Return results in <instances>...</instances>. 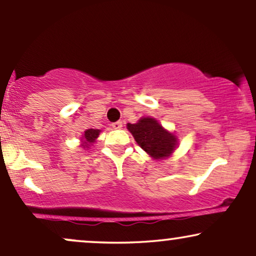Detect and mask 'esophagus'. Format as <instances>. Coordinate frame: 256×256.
<instances>
[{"mask_svg": "<svg viewBox=\"0 0 256 256\" xmlns=\"http://www.w3.org/2000/svg\"><path fill=\"white\" fill-rule=\"evenodd\" d=\"M112 128H113L114 130H120V128H122V122H113V124H112Z\"/></svg>", "mask_w": 256, "mask_h": 256, "instance_id": "obj_1", "label": "esophagus"}]
</instances>
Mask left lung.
I'll use <instances>...</instances> for the list:
<instances>
[{"mask_svg":"<svg viewBox=\"0 0 256 256\" xmlns=\"http://www.w3.org/2000/svg\"><path fill=\"white\" fill-rule=\"evenodd\" d=\"M137 144L154 160L170 158L178 146L174 132L166 130L152 116H142L137 122L126 125Z\"/></svg>","mask_w":256,"mask_h":256,"instance_id":"left-lung-1","label":"left lung"}]
</instances>
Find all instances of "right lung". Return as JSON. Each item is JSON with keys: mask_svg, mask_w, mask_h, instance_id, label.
<instances>
[{"mask_svg": "<svg viewBox=\"0 0 256 256\" xmlns=\"http://www.w3.org/2000/svg\"><path fill=\"white\" fill-rule=\"evenodd\" d=\"M100 132H101V130H98V128H88V130H85L83 136L80 138L82 148L89 149L90 146H92L96 142V140L100 136Z\"/></svg>", "mask_w": 256, "mask_h": 256, "instance_id": "add662e5", "label": "right lung"}]
</instances>
